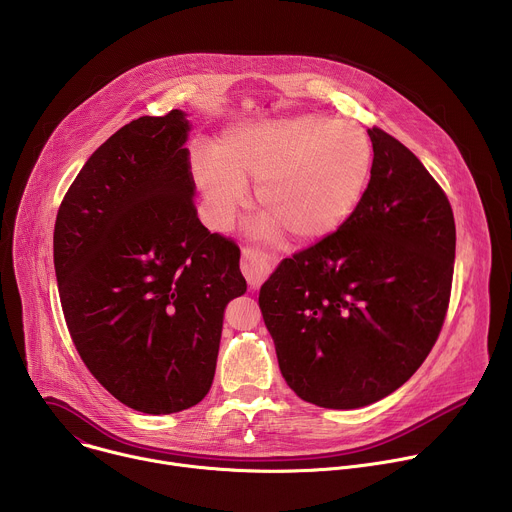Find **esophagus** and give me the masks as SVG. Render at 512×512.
Here are the masks:
<instances>
[{
	"mask_svg": "<svg viewBox=\"0 0 512 512\" xmlns=\"http://www.w3.org/2000/svg\"><path fill=\"white\" fill-rule=\"evenodd\" d=\"M273 267V257L261 249L245 247L241 253V269L251 287H259Z\"/></svg>",
	"mask_w": 512,
	"mask_h": 512,
	"instance_id": "1",
	"label": "esophagus"
}]
</instances>
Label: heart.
I'll return each instance as SVG.
<instances>
[{
  "label": "heart",
  "instance_id": "heart-1",
  "mask_svg": "<svg viewBox=\"0 0 512 512\" xmlns=\"http://www.w3.org/2000/svg\"><path fill=\"white\" fill-rule=\"evenodd\" d=\"M373 166L371 139L358 123L304 113L233 127L212 154L194 152L196 184L221 221L245 204L249 182L269 214L261 231L310 241L336 231L356 208Z\"/></svg>",
  "mask_w": 512,
  "mask_h": 512
}]
</instances>
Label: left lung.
Instances as JSON below:
<instances>
[{
  "label": "left lung",
  "mask_w": 512,
  "mask_h": 512,
  "mask_svg": "<svg viewBox=\"0 0 512 512\" xmlns=\"http://www.w3.org/2000/svg\"><path fill=\"white\" fill-rule=\"evenodd\" d=\"M373 168L346 221L283 259L259 291L289 389L326 409L371 405L411 379L450 306L456 225L405 145L369 129Z\"/></svg>",
  "instance_id": "8db88e82"
}]
</instances>
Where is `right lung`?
<instances>
[{
  "label": "right lung",
  "mask_w": 512,
  "mask_h": 512,
  "mask_svg": "<svg viewBox=\"0 0 512 512\" xmlns=\"http://www.w3.org/2000/svg\"><path fill=\"white\" fill-rule=\"evenodd\" d=\"M184 113L113 133L66 190L54 225L64 320L123 405L178 413L214 379L223 314L245 294L239 245L198 218Z\"/></svg>",
  "instance_id": "1"
}]
</instances>
